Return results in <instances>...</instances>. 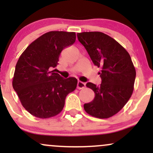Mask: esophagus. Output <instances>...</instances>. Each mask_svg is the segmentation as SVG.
<instances>
[{
    "instance_id": "esophagus-1",
    "label": "esophagus",
    "mask_w": 153,
    "mask_h": 153,
    "mask_svg": "<svg viewBox=\"0 0 153 153\" xmlns=\"http://www.w3.org/2000/svg\"><path fill=\"white\" fill-rule=\"evenodd\" d=\"M85 82H81V81H78V83H77V88L82 89L83 88H85Z\"/></svg>"
}]
</instances>
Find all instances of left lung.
Listing matches in <instances>:
<instances>
[{
  "label": "left lung",
  "mask_w": 153,
  "mask_h": 153,
  "mask_svg": "<svg viewBox=\"0 0 153 153\" xmlns=\"http://www.w3.org/2000/svg\"><path fill=\"white\" fill-rule=\"evenodd\" d=\"M95 65L101 68L99 85L87 82L95 93L94 99L84 104L88 114L107 119L120 111L134 90L136 71L128 52L115 39L99 31L77 34Z\"/></svg>",
  "instance_id": "obj_1"
}]
</instances>
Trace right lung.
Masks as SVG:
<instances>
[{
	"label": "right lung",
	"instance_id": "right-lung-1",
	"mask_svg": "<svg viewBox=\"0 0 153 153\" xmlns=\"http://www.w3.org/2000/svg\"><path fill=\"white\" fill-rule=\"evenodd\" d=\"M75 32L50 31L29 45L15 68L13 88L24 108L41 119L62 111L68 94L76 88L78 80L65 79L52 71L58 64L63 49L75 42Z\"/></svg>",
	"mask_w": 153,
	"mask_h": 153
}]
</instances>
